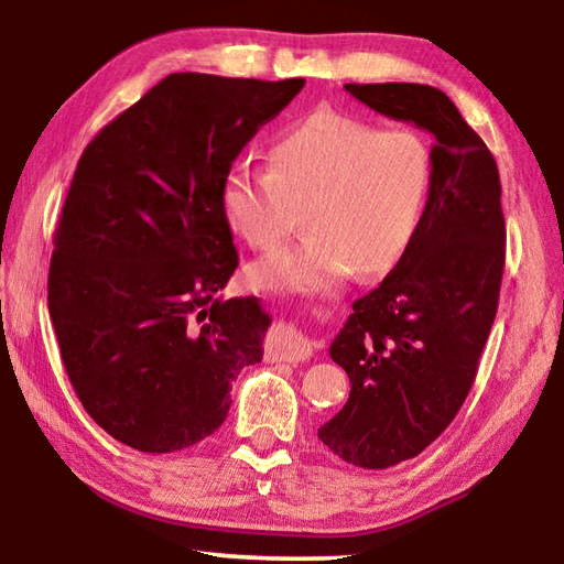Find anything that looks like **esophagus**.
Returning a JSON list of instances; mask_svg holds the SVG:
<instances>
[{
  "label": "esophagus",
  "instance_id": "obj_1",
  "mask_svg": "<svg viewBox=\"0 0 564 564\" xmlns=\"http://www.w3.org/2000/svg\"><path fill=\"white\" fill-rule=\"evenodd\" d=\"M265 350H269L271 358L301 362L311 358L313 343L299 328L289 326V323H275L269 338H265Z\"/></svg>",
  "mask_w": 564,
  "mask_h": 564
}]
</instances>
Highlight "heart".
<instances>
[{"label": "heart", "mask_w": 564, "mask_h": 564, "mask_svg": "<svg viewBox=\"0 0 564 564\" xmlns=\"http://www.w3.org/2000/svg\"><path fill=\"white\" fill-rule=\"evenodd\" d=\"M431 186V156L413 131H378L348 113L318 109L285 129L269 166L238 164L221 186L228 226L259 251L299 226L301 241L253 265L269 289L323 293L356 269L376 275L393 265L413 238Z\"/></svg>", "instance_id": "obj_1"}]
</instances>
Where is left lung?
<instances>
[{"label":"left lung","instance_id":"obj_1","mask_svg":"<svg viewBox=\"0 0 564 564\" xmlns=\"http://www.w3.org/2000/svg\"><path fill=\"white\" fill-rule=\"evenodd\" d=\"M350 97L433 137L431 188L413 238L330 346L350 378L318 427L328 451L386 470L425 451L470 393L498 313L505 216L498 164L455 104L427 84H346Z\"/></svg>","mask_w":564,"mask_h":564}]
</instances>
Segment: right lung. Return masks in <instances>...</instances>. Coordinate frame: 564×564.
<instances>
[{
    "label": "right lung",
    "instance_id": "1",
    "mask_svg": "<svg viewBox=\"0 0 564 564\" xmlns=\"http://www.w3.org/2000/svg\"><path fill=\"white\" fill-rule=\"evenodd\" d=\"M303 84L169 74L76 164L46 301L84 410L133 451L204 441L241 368L263 358L259 299H218L238 265L221 186Z\"/></svg>",
    "mask_w": 564,
    "mask_h": 564
}]
</instances>
